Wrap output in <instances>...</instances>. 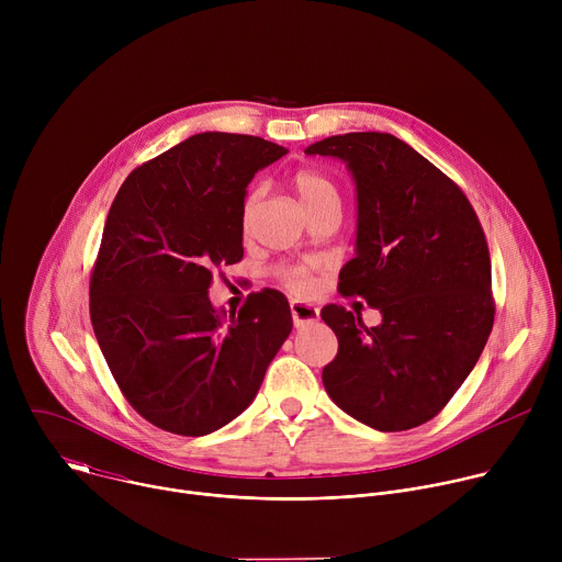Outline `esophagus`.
Masks as SVG:
<instances>
[{
	"instance_id": "34e87169",
	"label": "esophagus",
	"mask_w": 562,
	"mask_h": 562,
	"mask_svg": "<svg viewBox=\"0 0 562 562\" xmlns=\"http://www.w3.org/2000/svg\"><path fill=\"white\" fill-rule=\"evenodd\" d=\"M291 317H293L295 327H304V325L315 323V319L319 317V308L313 304H306V302H291Z\"/></svg>"
}]
</instances>
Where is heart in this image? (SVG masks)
<instances>
[{
	"mask_svg": "<svg viewBox=\"0 0 562 562\" xmlns=\"http://www.w3.org/2000/svg\"><path fill=\"white\" fill-rule=\"evenodd\" d=\"M293 187H295V191H297V195H300V200L304 202L306 209H313V206L323 204L327 200H336L338 198L336 184L327 176L317 173V171H311V169L297 171L293 176ZM256 200H258V193H251L247 198V202H245V211H243V222L245 224H249V220L254 215ZM280 278L295 293H308L315 286V280H313V276H311V271L306 267H282L280 269Z\"/></svg>",
	"mask_w": 562,
	"mask_h": 562,
	"instance_id": "b5f03b06",
	"label": "heart"
}]
</instances>
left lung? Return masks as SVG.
Instances as JSON below:
<instances>
[{
    "instance_id": "8db88e82",
    "label": "left lung",
    "mask_w": 562,
    "mask_h": 562,
    "mask_svg": "<svg viewBox=\"0 0 562 562\" xmlns=\"http://www.w3.org/2000/svg\"><path fill=\"white\" fill-rule=\"evenodd\" d=\"M304 153L338 157L353 176L356 258L338 286L382 313L367 327L358 311L323 308L338 338L325 389L371 429L425 425L467 380L494 327L485 231L460 187L395 135H334Z\"/></svg>"
}]
</instances>
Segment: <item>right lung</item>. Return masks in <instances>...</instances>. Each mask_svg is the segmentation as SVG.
Returning <instances> with one entry per match:
<instances>
[{
  "instance_id": "right-lung-1",
  "label": "right lung",
  "mask_w": 562,
  "mask_h": 562,
  "mask_svg": "<svg viewBox=\"0 0 562 562\" xmlns=\"http://www.w3.org/2000/svg\"><path fill=\"white\" fill-rule=\"evenodd\" d=\"M286 153L254 135L198 133L120 187L91 276V323L128 405L178 436H206L243 414L293 329L286 297L251 293L228 315L213 276L243 260L254 176Z\"/></svg>"
}]
</instances>
